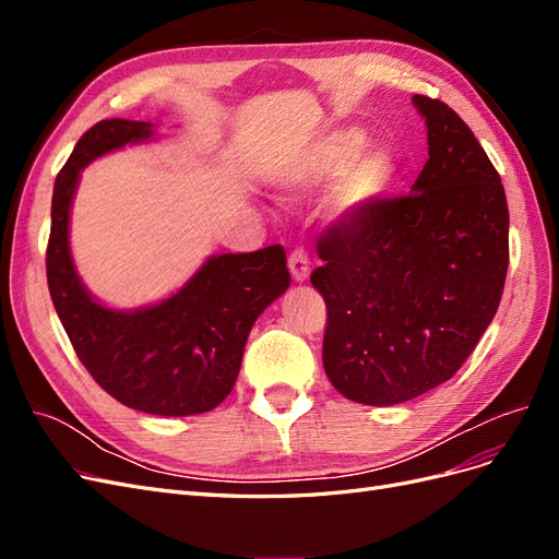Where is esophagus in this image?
I'll list each match as a JSON object with an SVG mask.
<instances>
[{"label":"esophagus","mask_w":559,"mask_h":559,"mask_svg":"<svg viewBox=\"0 0 559 559\" xmlns=\"http://www.w3.org/2000/svg\"><path fill=\"white\" fill-rule=\"evenodd\" d=\"M289 273L294 282H306L310 277V261H308V253L302 249H296L289 257Z\"/></svg>","instance_id":"obj_1"}]
</instances>
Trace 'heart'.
Listing matches in <instances>:
<instances>
[{"mask_svg": "<svg viewBox=\"0 0 559 559\" xmlns=\"http://www.w3.org/2000/svg\"><path fill=\"white\" fill-rule=\"evenodd\" d=\"M366 148L361 128H341L319 138L306 154H300L277 175V189L286 198L312 193L319 186L341 177L331 193V212L337 218L361 214L386 191L392 167L380 151Z\"/></svg>", "mask_w": 559, "mask_h": 559, "instance_id": "obj_1", "label": "heart"}]
</instances>
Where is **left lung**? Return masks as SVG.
I'll return each mask as SVG.
<instances>
[{"label": "left lung", "mask_w": 559, "mask_h": 559, "mask_svg": "<svg viewBox=\"0 0 559 559\" xmlns=\"http://www.w3.org/2000/svg\"><path fill=\"white\" fill-rule=\"evenodd\" d=\"M429 160L408 195L378 198L319 240L324 370L345 399L396 405L450 380L495 319L509 270L501 177L441 99L413 95Z\"/></svg>", "instance_id": "left-lung-1"}]
</instances>
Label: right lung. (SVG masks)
<instances>
[{
  "mask_svg": "<svg viewBox=\"0 0 559 559\" xmlns=\"http://www.w3.org/2000/svg\"><path fill=\"white\" fill-rule=\"evenodd\" d=\"M156 140V126L107 118L76 142L60 170L46 249L48 292L76 357L95 382L132 411L183 417L216 408L238 380L253 321L289 289L280 245L212 253L183 286L154 306L116 310L76 273L70 216L81 170L126 144Z\"/></svg>",
  "mask_w": 559,
  "mask_h": 559,
  "instance_id": "right-lung-1",
  "label": "right lung"
}]
</instances>
